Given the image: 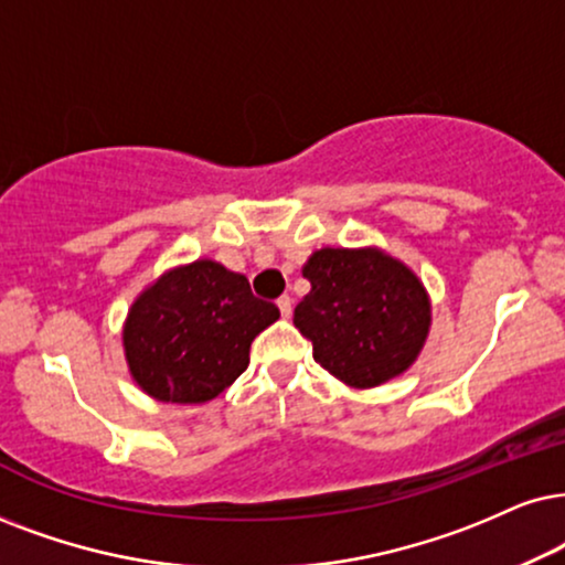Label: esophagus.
Segmentation results:
<instances>
[{
  "label": "esophagus",
  "mask_w": 565,
  "mask_h": 565,
  "mask_svg": "<svg viewBox=\"0 0 565 565\" xmlns=\"http://www.w3.org/2000/svg\"><path fill=\"white\" fill-rule=\"evenodd\" d=\"M278 310H281V316L284 318H289L291 316V299L287 297V295H284V297H278Z\"/></svg>",
  "instance_id": "1"
}]
</instances>
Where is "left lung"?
Wrapping results in <instances>:
<instances>
[{
  "label": "left lung",
  "instance_id": "1",
  "mask_svg": "<svg viewBox=\"0 0 565 565\" xmlns=\"http://www.w3.org/2000/svg\"><path fill=\"white\" fill-rule=\"evenodd\" d=\"M302 276L310 291L295 307V326L320 367L352 388H375L417 362L433 307L406 263L381 247H320Z\"/></svg>",
  "mask_w": 565,
  "mask_h": 565
}]
</instances>
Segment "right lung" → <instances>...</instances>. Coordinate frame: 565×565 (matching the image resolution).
Returning a JSON list of instances; mask_svg holds the SVG:
<instances>
[{"mask_svg": "<svg viewBox=\"0 0 565 565\" xmlns=\"http://www.w3.org/2000/svg\"><path fill=\"white\" fill-rule=\"evenodd\" d=\"M278 307L211 258L169 268L135 297L122 326L132 381L156 402L205 404L247 370L249 344Z\"/></svg>", "mask_w": 565, "mask_h": 565, "instance_id": "right-lung-1", "label": "right lung"}]
</instances>
